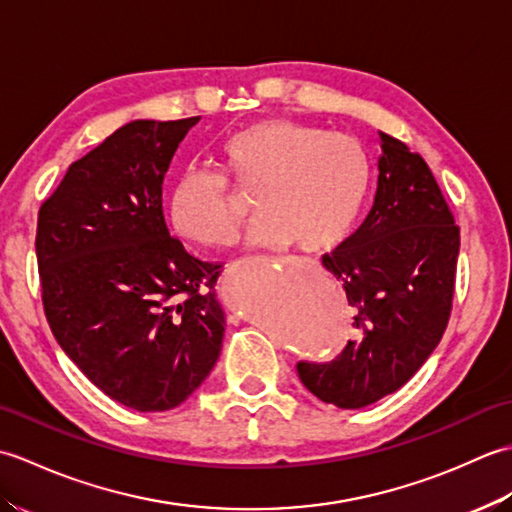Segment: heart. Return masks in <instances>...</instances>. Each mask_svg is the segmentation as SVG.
I'll list each match as a JSON object with an SVG mask.
<instances>
[{"mask_svg":"<svg viewBox=\"0 0 512 512\" xmlns=\"http://www.w3.org/2000/svg\"><path fill=\"white\" fill-rule=\"evenodd\" d=\"M215 162L220 169H182L167 202L176 231L209 248L233 244L248 211L228 180L255 191L262 215L250 242H295L308 253L350 235L372 187V156L361 140L288 118L235 129L217 143Z\"/></svg>","mask_w":512,"mask_h":512,"instance_id":"1","label":"heart"}]
</instances>
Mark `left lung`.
<instances>
[{
	"mask_svg": "<svg viewBox=\"0 0 512 512\" xmlns=\"http://www.w3.org/2000/svg\"><path fill=\"white\" fill-rule=\"evenodd\" d=\"M378 136L372 211L323 255L358 334L330 363H297L301 383L341 409L367 407L405 385L438 347L453 308L460 226L424 158L394 136Z\"/></svg>",
	"mask_w": 512,
	"mask_h": 512,
	"instance_id": "left-lung-1",
	"label": "left lung"
}]
</instances>
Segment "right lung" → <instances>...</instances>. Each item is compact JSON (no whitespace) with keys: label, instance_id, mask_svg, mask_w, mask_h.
Instances as JSON below:
<instances>
[{"label":"right lung","instance_id":"1","mask_svg":"<svg viewBox=\"0 0 512 512\" xmlns=\"http://www.w3.org/2000/svg\"><path fill=\"white\" fill-rule=\"evenodd\" d=\"M200 116L134 121L76 160L41 204L37 264L54 339L103 394L136 411L182 405L224 339L222 264L173 237L162 182Z\"/></svg>","mask_w":512,"mask_h":512}]
</instances>
